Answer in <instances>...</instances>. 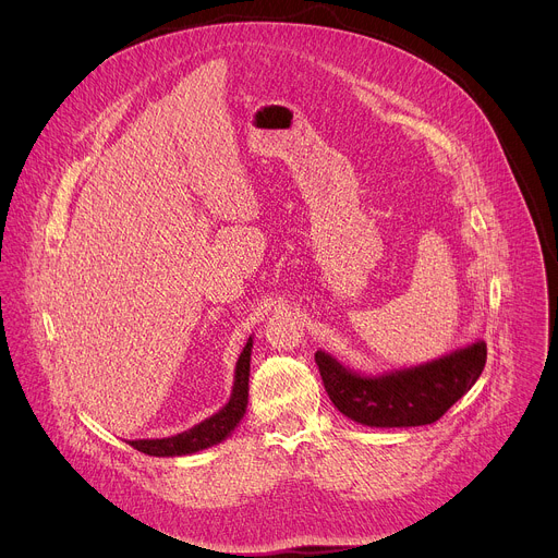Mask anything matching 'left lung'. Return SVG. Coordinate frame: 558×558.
<instances>
[{
    "mask_svg": "<svg viewBox=\"0 0 558 558\" xmlns=\"http://www.w3.org/2000/svg\"><path fill=\"white\" fill-rule=\"evenodd\" d=\"M325 388L336 409L371 428H409L437 422L480 379L486 366V342L476 340L437 360L362 375L317 351Z\"/></svg>",
    "mask_w": 558,
    "mask_h": 558,
    "instance_id": "8db88e82",
    "label": "left lung"
}]
</instances>
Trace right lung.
<instances>
[{"label":"right lung","mask_w":558,"mask_h":558,"mask_svg":"<svg viewBox=\"0 0 558 558\" xmlns=\"http://www.w3.org/2000/svg\"><path fill=\"white\" fill-rule=\"evenodd\" d=\"M252 347L254 340L250 338L241 357L235 362V373H233V386H231V397L229 402L214 413L211 417L203 420L194 428L163 437V439H134L130 441L132 448L138 452L151 454V457H181V454H192L198 450H205L209 446L220 444L231 435V430L241 424L247 411V397H250V362H252Z\"/></svg>","instance_id":"add662e5"}]
</instances>
